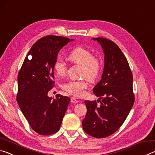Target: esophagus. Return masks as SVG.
Returning <instances> with one entry per match:
<instances>
[{
	"label": "esophagus",
	"mask_w": 155,
	"mask_h": 155,
	"mask_svg": "<svg viewBox=\"0 0 155 155\" xmlns=\"http://www.w3.org/2000/svg\"><path fill=\"white\" fill-rule=\"evenodd\" d=\"M70 101H71V103H78V100L76 99V98H74V97H72L71 99H70Z\"/></svg>",
	"instance_id": "obj_1"
}]
</instances>
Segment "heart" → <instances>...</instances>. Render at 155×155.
Here are the masks:
<instances>
[{
	"label": "heart",
	"instance_id": "b5f03b06",
	"mask_svg": "<svg viewBox=\"0 0 155 155\" xmlns=\"http://www.w3.org/2000/svg\"><path fill=\"white\" fill-rule=\"evenodd\" d=\"M68 58L73 63L83 65L82 77H86L91 82L96 81L98 77L102 67L101 61L98 57L93 56L90 50L82 46L76 47L70 51ZM54 70L59 76H63L66 72L67 65L62 59H57L54 63ZM87 86L85 80L70 81L64 83L62 88L72 96L81 97L84 94Z\"/></svg>",
	"mask_w": 155,
	"mask_h": 155
}]
</instances>
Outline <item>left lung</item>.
Returning a JSON list of instances; mask_svg holds the SVG:
<instances>
[{"instance_id":"left-lung-1","label":"left lung","mask_w":155,"mask_h":155,"mask_svg":"<svg viewBox=\"0 0 155 155\" xmlns=\"http://www.w3.org/2000/svg\"><path fill=\"white\" fill-rule=\"evenodd\" d=\"M93 40L101 44L104 54L101 80L93 89L101 104L98 105L95 101H85L87 114L82 124L88 135L104 138L119 129L133 106V74L127 58L117 44L103 38Z\"/></svg>"}]
</instances>
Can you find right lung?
I'll use <instances>...</instances> for the list:
<instances>
[{
    "label": "right lung",
    "instance_id": "right-lung-1",
    "mask_svg": "<svg viewBox=\"0 0 155 155\" xmlns=\"http://www.w3.org/2000/svg\"><path fill=\"white\" fill-rule=\"evenodd\" d=\"M74 40L47 35L33 44L18 75L17 102L32 129L41 135L59 130L70 98L57 94L48 96L54 87V63L59 51ZM32 59L29 60L28 57Z\"/></svg>",
    "mask_w": 155,
    "mask_h": 155
}]
</instances>
